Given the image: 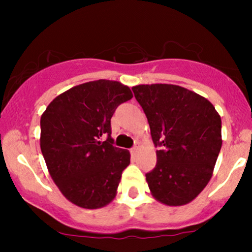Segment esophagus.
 I'll return each mask as SVG.
<instances>
[{
	"label": "esophagus",
	"mask_w": 252,
	"mask_h": 252,
	"mask_svg": "<svg viewBox=\"0 0 252 252\" xmlns=\"http://www.w3.org/2000/svg\"><path fill=\"white\" fill-rule=\"evenodd\" d=\"M137 152H138V147H137V146H135L134 148H131V149H130V153H131L132 155H135L136 153H137Z\"/></svg>",
	"instance_id": "34e87169"
}]
</instances>
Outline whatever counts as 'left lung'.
Wrapping results in <instances>:
<instances>
[{
  "instance_id": "obj_1",
  "label": "left lung",
  "mask_w": 252,
  "mask_h": 252,
  "mask_svg": "<svg viewBox=\"0 0 252 252\" xmlns=\"http://www.w3.org/2000/svg\"><path fill=\"white\" fill-rule=\"evenodd\" d=\"M150 126L156 166L147 173L152 195L182 206L209 184L221 148V120L206 98L172 84L132 88Z\"/></svg>"
}]
</instances>
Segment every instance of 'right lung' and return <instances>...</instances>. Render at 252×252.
Wrapping results in <instances>:
<instances>
[{
    "label": "right lung",
    "mask_w": 252,
    "mask_h": 252,
    "mask_svg": "<svg viewBox=\"0 0 252 252\" xmlns=\"http://www.w3.org/2000/svg\"><path fill=\"white\" fill-rule=\"evenodd\" d=\"M131 98L128 86L99 79L59 94L42 114L43 158L54 184L72 204L100 209L116 196L130 153L112 146L110 121L117 106Z\"/></svg>",
    "instance_id": "right-lung-1"
}]
</instances>
